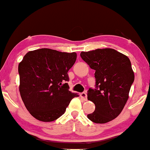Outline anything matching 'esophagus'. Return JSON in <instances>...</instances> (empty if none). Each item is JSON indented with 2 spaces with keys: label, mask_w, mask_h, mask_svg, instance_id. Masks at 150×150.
<instances>
[{
  "label": "esophagus",
  "mask_w": 150,
  "mask_h": 150,
  "mask_svg": "<svg viewBox=\"0 0 150 150\" xmlns=\"http://www.w3.org/2000/svg\"><path fill=\"white\" fill-rule=\"evenodd\" d=\"M80 97H82L84 101H87V94L85 92H82L80 94Z\"/></svg>",
  "instance_id": "obj_1"
}]
</instances>
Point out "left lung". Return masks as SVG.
<instances>
[{
    "label": "left lung",
    "mask_w": 150,
    "mask_h": 150,
    "mask_svg": "<svg viewBox=\"0 0 150 150\" xmlns=\"http://www.w3.org/2000/svg\"><path fill=\"white\" fill-rule=\"evenodd\" d=\"M81 58L95 70L96 89L89 88L87 99L95 110L87 118L95 123H106L121 113L129 97L135 76L128 56L113 49L82 51Z\"/></svg>",
    "instance_id": "1"
}]
</instances>
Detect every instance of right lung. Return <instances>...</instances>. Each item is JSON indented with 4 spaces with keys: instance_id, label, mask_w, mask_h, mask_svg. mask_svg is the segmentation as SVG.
Here are the masks:
<instances>
[{
    "instance_id": "1",
    "label": "right lung",
    "mask_w": 150,
    "mask_h": 150,
    "mask_svg": "<svg viewBox=\"0 0 150 150\" xmlns=\"http://www.w3.org/2000/svg\"><path fill=\"white\" fill-rule=\"evenodd\" d=\"M77 53L50 49L29 51L19 63L20 96L29 112L44 122L56 120L77 94L69 91L68 72Z\"/></svg>"
}]
</instances>
